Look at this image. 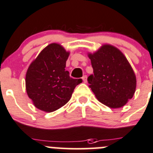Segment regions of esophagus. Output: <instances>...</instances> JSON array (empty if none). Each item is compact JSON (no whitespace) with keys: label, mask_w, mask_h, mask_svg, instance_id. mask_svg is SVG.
<instances>
[{"label":"esophagus","mask_w":153,"mask_h":153,"mask_svg":"<svg viewBox=\"0 0 153 153\" xmlns=\"http://www.w3.org/2000/svg\"><path fill=\"white\" fill-rule=\"evenodd\" d=\"M82 80L84 81V83H87V75H84L82 77Z\"/></svg>","instance_id":"obj_1"}]
</instances>
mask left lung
<instances>
[{
    "instance_id": "obj_1",
    "label": "left lung",
    "mask_w": 153,
    "mask_h": 153,
    "mask_svg": "<svg viewBox=\"0 0 153 153\" xmlns=\"http://www.w3.org/2000/svg\"><path fill=\"white\" fill-rule=\"evenodd\" d=\"M88 57L93 75L87 81L98 100L111 108L124 106L136 89L135 75L126 57L111 45H102Z\"/></svg>"
}]
</instances>
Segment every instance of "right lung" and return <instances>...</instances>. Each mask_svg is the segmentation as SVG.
Masks as SVG:
<instances>
[{"label":"right lung","mask_w":153,"mask_h":153,"mask_svg":"<svg viewBox=\"0 0 153 153\" xmlns=\"http://www.w3.org/2000/svg\"><path fill=\"white\" fill-rule=\"evenodd\" d=\"M63 47L51 43L45 47L28 67L25 78L27 96L34 106L52 112L66 105L82 80L74 79L65 70L69 57Z\"/></svg>","instance_id":"obj_1"}]
</instances>
